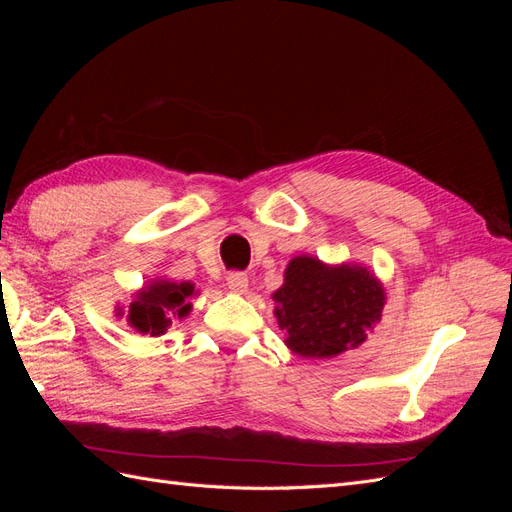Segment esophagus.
<instances>
[{
  "label": "esophagus",
  "mask_w": 512,
  "mask_h": 512,
  "mask_svg": "<svg viewBox=\"0 0 512 512\" xmlns=\"http://www.w3.org/2000/svg\"><path fill=\"white\" fill-rule=\"evenodd\" d=\"M226 286L232 292H245L247 290V275L243 271H230L226 275Z\"/></svg>",
  "instance_id": "1"
}]
</instances>
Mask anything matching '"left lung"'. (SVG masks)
<instances>
[{"instance_id": "left-lung-1", "label": "left lung", "mask_w": 512, "mask_h": 512, "mask_svg": "<svg viewBox=\"0 0 512 512\" xmlns=\"http://www.w3.org/2000/svg\"><path fill=\"white\" fill-rule=\"evenodd\" d=\"M284 280L273 294L275 316L288 335L286 346L305 359H327L363 344L365 331L382 316V286L363 267H327L297 256Z\"/></svg>"}]
</instances>
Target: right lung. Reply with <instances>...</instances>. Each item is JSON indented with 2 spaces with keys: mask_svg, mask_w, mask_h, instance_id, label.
<instances>
[{
  "mask_svg": "<svg viewBox=\"0 0 512 512\" xmlns=\"http://www.w3.org/2000/svg\"><path fill=\"white\" fill-rule=\"evenodd\" d=\"M194 286L190 282H166L160 280L138 292L136 301L130 305L128 322L136 331L149 335H162L173 318H185L190 314Z\"/></svg>",
  "mask_w": 512,
  "mask_h": 512,
  "instance_id": "1",
  "label": "right lung"
}]
</instances>
